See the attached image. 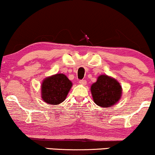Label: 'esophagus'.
<instances>
[{"label":"esophagus","instance_id":"esophagus-1","mask_svg":"<svg viewBox=\"0 0 155 155\" xmlns=\"http://www.w3.org/2000/svg\"><path fill=\"white\" fill-rule=\"evenodd\" d=\"M79 84H82V85H85L87 84V81L86 80H84V79H81V80H79Z\"/></svg>","mask_w":155,"mask_h":155}]
</instances>
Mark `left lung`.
<instances>
[{
    "label": "left lung",
    "instance_id": "1",
    "mask_svg": "<svg viewBox=\"0 0 155 155\" xmlns=\"http://www.w3.org/2000/svg\"><path fill=\"white\" fill-rule=\"evenodd\" d=\"M94 102L97 106L107 108L120 100L122 87L114 79L106 75H101L91 87Z\"/></svg>",
    "mask_w": 155,
    "mask_h": 155
}]
</instances>
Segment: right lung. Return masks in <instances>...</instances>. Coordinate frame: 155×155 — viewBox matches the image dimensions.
<instances>
[{"label": "right lung", "instance_id": "right-lung-1", "mask_svg": "<svg viewBox=\"0 0 155 155\" xmlns=\"http://www.w3.org/2000/svg\"><path fill=\"white\" fill-rule=\"evenodd\" d=\"M71 86V81L63 74L48 77L42 83V98L49 104H61L66 97Z\"/></svg>", "mask_w": 155, "mask_h": 155}]
</instances>
